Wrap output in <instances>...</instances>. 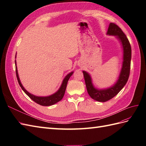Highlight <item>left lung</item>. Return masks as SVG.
<instances>
[{
	"label": "left lung",
	"instance_id": "obj_1",
	"mask_svg": "<svg viewBox=\"0 0 146 146\" xmlns=\"http://www.w3.org/2000/svg\"><path fill=\"white\" fill-rule=\"evenodd\" d=\"M107 34L115 36L121 42L123 48L122 66L116 83L110 88L99 90L94 86L90 75L86 71H83L88 94L92 99L102 102H105L111 99L125 85L130 76L131 58L130 44L121 28L114 23H111L109 25Z\"/></svg>",
	"mask_w": 146,
	"mask_h": 146
}]
</instances>
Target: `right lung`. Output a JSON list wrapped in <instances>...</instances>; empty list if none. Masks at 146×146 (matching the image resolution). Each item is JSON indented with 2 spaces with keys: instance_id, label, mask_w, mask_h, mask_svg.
Instances as JSON below:
<instances>
[{
  "instance_id": "obj_1",
  "label": "right lung",
  "mask_w": 146,
  "mask_h": 146,
  "mask_svg": "<svg viewBox=\"0 0 146 146\" xmlns=\"http://www.w3.org/2000/svg\"><path fill=\"white\" fill-rule=\"evenodd\" d=\"M15 65H16V77L17 81H18V83L19 84L20 86L21 87L22 90H23L25 93L27 94L29 98L33 100L35 102L37 103L38 104H39L40 105L42 106H50L54 105L57 102H58L59 101H60L61 99H63V96L65 93V91H66V86H67V84L69 80V79L70 77L72 76L74 72H70L68 74L67 76L65 77V78L63 79V80L62 82V84L59 88V90L57 91L55 93L53 94L50 96H46V97H39V96H36L33 94H30V92H29L27 90H26L24 86L22 85V83H21L20 79L18 76V72H17V69L16 67V61L15 60Z\"/></svg>"
}]
</instances>
